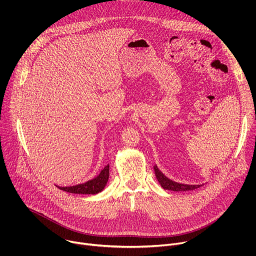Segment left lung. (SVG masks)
<instances>
[{
	"label": "left lung",
	"mask_w": 256,
	"mask_h": 256,
	"mask_svg": "<svg viewBox=\"0 0 256 256\" xmlns=\"http://www.w3.org/2000/svg\"><path fill=\"white\" fill-rule=\"evenodd\" d=\"M155 175L159 184L164 190H173V192H188V190H194L196 188H198L202 186L204 184H180V182L173 181L172 179L168 178L155 164L154 165Z\"/></svg>",
	"instance_id": "obj_1"
}]
</instances>
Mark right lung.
<instances>
[{
    "instance_id": "add662e5",
    "label": "right lung",
    "mask_w": 256,
    "mask_h": 256,
    "mask_svg": "<svg viewBox=\"0 0 256 256\" xmlns=\"http://www.w3.org/2000/svg\"><path fill=\"white\" fill-rule=\"evenodd\" d=\"M109 178V164H107L100 173L91 180L86 181L85 184L72 186H58L60 190H64L70 194H96L101 192L107 184Z\"/></svg>"
}]
</instances>
